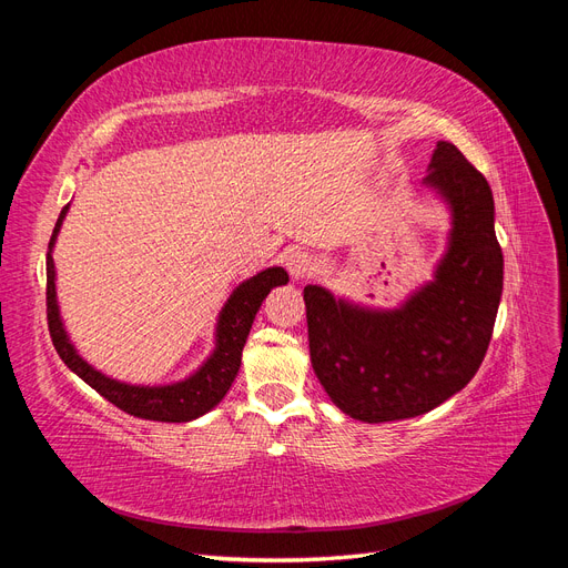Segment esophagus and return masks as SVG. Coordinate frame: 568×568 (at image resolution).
<instances>
[{"label":"esophagus","mask_w":568,"mask_h":568,"mask_svg":"<svg viewBox=\"0 0 568 568\" xmlns=\"http://www.w3.org/2000/svg\"><path fill=\"white\" fill-rule=\"evenodd\" d=\"M284 265H286V270H288V274H291V280H296V282H298V280H305V277H311L313 270H315L313 255L301 251V248L288 251L286 257H284Z\"/></svg>","instance_id":"1"}]
</instances>
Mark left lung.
<instances>
[{
	"instance_id": "8db88e82",
	"label": "left lung",
	"mask_w": 568,
	"mask_h": 568,
	"mask_svg": "<svg viewBox=\"0 0 568 568\" xmlns=\"http://www.w3.org/2000/svg\"><path fill=\"white\" fill-rule=\"evenodd\" d=\"M450 213L434 277L398 307H372L307 284L311 363L348 417L382 424L419 417L478 372L503 296V248L486 178L438 142L422 182Z\"/></svg>"
}]
</instances>
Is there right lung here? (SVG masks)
Wrapping results in <instances>:
<instances>
[{
    "label": "right lung",
    "mask_w": 568,
    "mask_h": 568,
    "mask_svg": "<svg viewBox=\"0 0 568 568\" xmlns=\"http://www.w3.org/2000/svg\"><path fill=\"white\" fill-rule=\"evenodd\" d=\"M68 209H71V203L61 211L47 251V320L49 334L51 341H54L59 357L84 384H90L97 393L104 395L109 403L128 412L132 417L151 422H192L203 417L205 412H211L222 398H225L230 386L234 384L239 367H242V351L255 313L261 311L263 301L274 286H282L288 282L286 270L277 265L267 267L253 274V277H248L232 291L225 305H222V311L217 313L215 348L192 374L173 384H128L113 379V376L90 365L73 346V341L68 336L65 324L61 320L57 298V267L51 253H54L57 236L61 232Z\"/></svg>",
    "instance_id": "obj_1"
}]
</instances>
